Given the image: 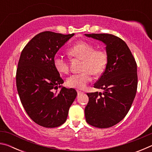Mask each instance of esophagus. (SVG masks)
I'll return each instance as SVG.
<instances>
[{
    "label": "esophagus",
    "instance_id": "34e87169",
    "mask_svg": "<svg viewBox=\"0 0 152 152\" xmlns=\"http://www.w3.org/2000/svg\"><path fill=\"white\" fill-rule=\"evenodd\" d=\"M77 93H78V94H82V93H83V92H82V91H77Z\"/></svg>",
    "mask_w": 152,
    "mask_h": 152
}]
</instances>
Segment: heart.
Segmentation results:
<instances>
[{
	"label": "heart",
	"instance_id": "1",
	"mask_svg": "<svg viewBox=\"0 0 152 152\" xmlns=\"http://www.w3.org/2000/svg\"><path fill=\"white\" fill-rule=\"evenodd\" d=\"M68 53L72 57L83 60L82 70L83 72L72 74L66 80V84L71 88L83 89L92 80V74L99 76L104 72L107 65V54L103 50L96 49L91 43L79 42L69 49ZM53 66L58 73L64 74L69 72V62L60 55H56L53 60Z\"/></svg>",
	"mask_w": 152,
	"mask_h": 152
}]
</instances>
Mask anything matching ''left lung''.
Listing matches in <instances>:
<instances>
[{"mask_svg":"<svg viewBox=\"0 0 152 152\" xmlns=\"http://www.w3.org/2000/svg\"><path fill=\"white\" fill-rule=\"evenodd\" d=\"M85 35L103 42L108 58L104 72L94 84L104 92L87 93L86 121L95 127H110L120 122L132 107L137 88V64L121 38L107 33Z\"/></svg>","mask_w":152,"mask_h":152,"instance_id":"1","label":"left lung"}]
</instances>
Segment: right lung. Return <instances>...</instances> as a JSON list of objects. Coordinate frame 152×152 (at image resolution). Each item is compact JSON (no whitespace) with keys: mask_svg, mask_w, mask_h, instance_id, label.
I'll use <instances>...</instances> for the list:
<instances>
[{"mask_svg":"<svg viewBox=\"0 0 152 152\" xmlns=\"http://www.w3.org/2000/svg\"><path fill=\"white\" fill-rule=\"evenodd\" d=\"M74 35L42 32L20 53L16 74L18 94L29 117L42 127H57L65 123L76 97L74 88L63 86L54 92L64 80L53 64L58 51Z\"/></svg>","mask_w":152,"mask_h":152,"instance_id":"right-lung-1","label":"right lung"}]
</instances>
